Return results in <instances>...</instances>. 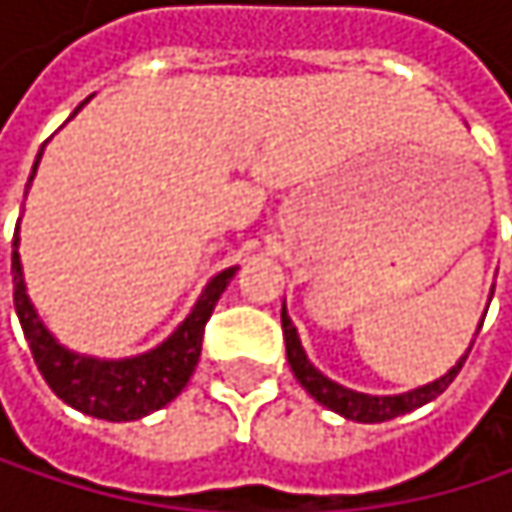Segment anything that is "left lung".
Listing matches in <instances>:
<instances>
[{
  "label": "left lung",
  "mask_w": 512,
  "mask_h": 512,
  "mask_svg": "<svg viewBox=\"0 0 512 512\" xmlns=\"http://www.w3.org/2000/svg\"><path fill=\"white\" fill-rule=\"evenodd\" d=\"M480 326H483V323H480ZM281 329H284V347H287L290 370H293V376L302 382V388H305L317 403H323L326 409H332V412H338V415H344V418H350V421H361V424L391 421V418H397V415H406V412H412V409H418V406L436 400V397L457 379V373L462 370L465 358L471 353V347H468V353H465L442 379H436V382H430V385H421V388H415V391H409V394L370 397V394H358V391H350V388H344V385L326 379V376L308 361L302 344H299V335H296V329H293V323H290V317H287V311H281Z\"/></svg>",
  "instance_id": "8db88e82"
}]
</instances>
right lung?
Segmentation results:
<instances>
[{"instance_id": "add662e5", "label": "right lung", "mask_w": 512, "mask_h": 512, "mask_svg": "<svg viewBox=\"0 0 512 512\" xmlns=\"http://www.w3.org/2000/svg\"><path fill=\"white\" fill-rule=\"evenodd\" d=\"M44 151V148H41ZM41 159V154H38ZM35 159V168H38ZM32 168V174H35ZM32 180V177H29ZM20 231V222H17ZM17 231H14V255H11V275H14V308L23 326V335L32 347L35 364L41 376L47 379L55 397H61L67 406L103 418V421H136L148 412L162 409L171 403L189 382L198 356H201V341H204V326L231 284L237 266L219 272L207 290L201 293L195 311L180 323V329L151 353L139 358H124V361H97L85 358L58 347L52 335L38 320L26 284H23V266L17 255Z\"/></svg>"}]
</instances>
